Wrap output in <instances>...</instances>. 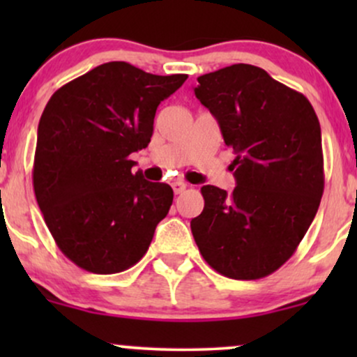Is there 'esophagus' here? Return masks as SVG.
Wrapping results in <instances>:
<instances>
[{
    "label": "esophagus",
    "mask_w": 357,
    "mask_h": 357,
    "mask_svg": "<svg viewBox=\"0 0 357 357\" xmlns=\"http://www.w3.org/2000/svg\"><path fill=\"white\" fill-rule=\"evenodd\" d=\"M171 186H173V190H174L176 195H179V192H183L184 190H186L188 184L183 183V181H174L173 184H171Z\"/></svg>",
    "instance_id": "obj_1"
}]
</instances>
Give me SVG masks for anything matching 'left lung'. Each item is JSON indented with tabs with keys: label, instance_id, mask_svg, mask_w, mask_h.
I'll return each instance as SVG.
<instances>
[{
	"label": "left lung",
	"instance_id": "obj_1",
	"mask_svg": "<svg viewBox=\"0 0 357 357\" xmlns=\"http://www.w3.org/2000/svg\"><path fill=\"white\" fill-rule=\"evenodd\" d=\"M195 96L233 147L236 186L202 188L204 208L191 220L199 253L235 280H257L294 255L324 192L319 119L297 90L264 68L235 63L198 77Z\"/></svg>",
	"mask_w": 357,
	"mask_h": 357
}]
</instances>
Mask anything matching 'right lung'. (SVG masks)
<instances>
[{
	"label": "right lung",
	"instance_id": "right-lung-1",
	"mask_svg": "<svg viewBox=\"0 0 357 357\" xmlns=\"http://www.w3.org/2000/svg\"><path fill=\"white\" fill-rule=\"evenodd\" d=\"M186 79L109 61L48 100L33 190L56 247L77 267L109 275L146 255L174 195L169 184L132 174L129 155L149 144L155 109Z\"/></svg>",
	"mask_w": 357,
	"mask_h": 357
}]
</instances>
